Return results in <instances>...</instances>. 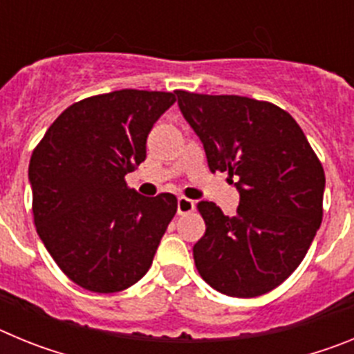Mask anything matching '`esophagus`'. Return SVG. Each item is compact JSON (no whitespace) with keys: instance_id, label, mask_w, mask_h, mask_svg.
Wrapping results in <instances>:
<instances>
[{"instance_id":"34e87169","label":"esophagus","mask_w":354,"mask_h":354,"mask_svg":"<svg viewBox=\"0 0 354 354\" xmlns=\"http://www.w3.org/2000/svg\"><path fill=\"white\" fill-rule=\"evenodd\" d=\"M193 211H195V202L186 198V196H179V200H177V212L179 214H189Z\"/></svg>"}]
</instances>
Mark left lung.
Returning a JSON list of instances; mask_svg holds the SVG:
<instances>
[{"instance_id": "1", "label": "left lung", "mask_w": 354, "mask_h": 354, "mask_svg": "<svg viewBox=\"0 0 354 354\" xmlns=\"http://www.w3.org/2000/svg\"><path fill=\"white\" fill-rule=\"evenodd\" d=\"M179 108L204 143L209 170L237 177L239 207H196L204 237L193 246L200 277L218 292L255 298L292 274L323 221L324 170L286 109L241 95L177 90Z\"/></svg>"}]
</instances>
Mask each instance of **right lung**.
Instances as JSON below:
<instances>
[{
  "instance_id": "add662e5",
  "label": "right lung",
  "mask_w": 354,
  "mask_h": 354,
  "mask_svg": "<svg viewBox=\"0 0 354 354\" xmlns=\"http://www.w3.org/2000/svg\"><path fill=\"white\" fill-rule=\"evenodd\" d=\"M171 92L117 90L68 106L30 159L33 221L44 246L72 282L118 292L149 271L177 198H147L126 175L145 161L147 136Z\"/></svg>"
}]
</instances>
